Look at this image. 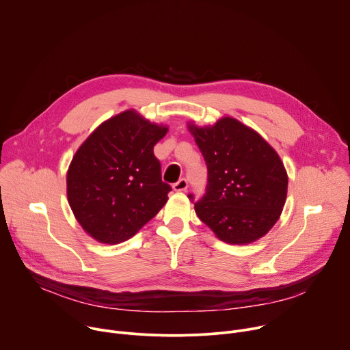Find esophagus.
<instances>
[{
  "instance_id": "34e87169",
  "label": "esophagus",
  "mask_w": 350,
  "mask_h": 350,
  "mask_svg": "<svg viewBox=\"0 0 350 350\" xmlns=\"http://www.w3.org/2000/svg\"><path fill=\"white\" fill-rule=\"evenodd\" d=\"M188 187V183L185 178H180L174 185H173V189L174 191H185Z\"/></svg>"
}]
</instances>
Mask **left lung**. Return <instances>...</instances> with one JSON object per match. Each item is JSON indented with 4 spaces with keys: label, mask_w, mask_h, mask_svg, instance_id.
Segmentation results:
<instances>
[{
    "label": "left lung",
    "mask_w": 350,
    "mask_h": 350,
    "mask_svg": "<svg viewBox=\"0 0 350 350\" xmlns=\"http://www.w3.org/2000/svg\"><path fill=\"white\" fill-rule=\"evenodd\" d=\"M187 127L208 166L206 195L195 204L196 216L231 245L265 237L280 219L288 191V174L275 149L231 116L212 126L188 122Z\"/></svg>",
    "instance_id": "obj_1"
}]
</instances>
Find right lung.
<instances>
[{
  "label": "right lung",
  "instance_id": "obj_1",
  "mask_svg": "<svg viewBox=\"0 0 350 350\" xmlns=\"http://www.w3.org/2000/svg\"><path fill=\"white\" fill-rule=\"evenodd\" d=\"M169 126L149 122L135 109L99 124L79 146L66 173L69 206L81 228L101 243L135 235L166 205L154 146Z\"/></svg>",
  "mask_w": 350,
  "mask_h": 350
}]
</instances>
